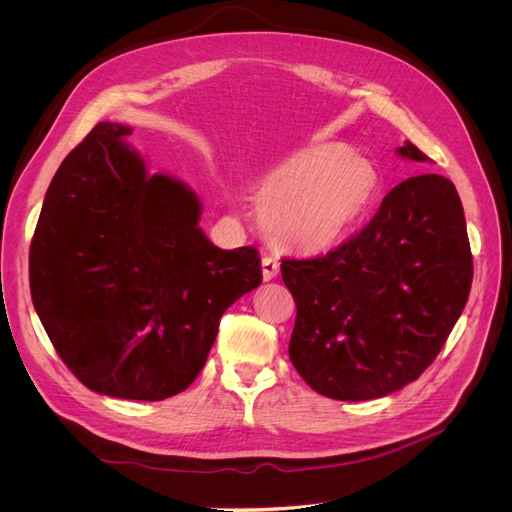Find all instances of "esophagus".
<instances>
[{
	"label": "esophagus",
	"mask_w": 512,
	"mask_h": 512,
	"mask_svg": "<svg viewBox=\"0 0 512 512\" xmlns=\"http://www.w3.org/2000/svg\"><path fill=\"white\" fill-rule=\"evenodd\" d=\"M277 273H280V260L273 256L262 258V277H265V282H271Z\"/></svg>",
	"instance_id": "esophagus-1"
}]
</instances>
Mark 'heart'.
Listing matches in <instances>:
<instances>
[{
    "label": "heart",
    "instance_id": "obj_1",
    "mask_svg": "<svg viewBox=\"0 0 512 512\" xmlns=\"http://www.w3.org/2000/svg\"><path fill=\"white\" fill-rule=\"evenodd\" d=\"M380 185L369 160L339 143L292 153L260 181L256 205L273 243L322 252L342 241L374 200Z\"/></svg>",
    "mask_w": 512,
    "mask_h": 512
}]
</instances>
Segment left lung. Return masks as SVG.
Here are the masks:
<instances>
[{
  "mask_svg": "<svg viewBox=\"0 0 512 512\" xmlns=\"http://www.w3.org/2000/svg\"><path fill=\"white\" fill-rule=\"evenodd\" d=\"M401 158L429 162L410 141ZM472 252L455 185L416 175L384 196L359 235L327 256L282 260L297 303L288 354L324 397L367 401L414 382L466 307Z\"/></svg>",
  "mask_w": 512,
  "mask_h": 512,
  "instance_id": "left-lung-1",
  "label": "left lung"
}]
</instances>
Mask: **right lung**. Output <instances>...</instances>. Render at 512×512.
<instances>
[{"label":"right lung","mask_w":512,"mask_h":512,"mask_svg":"<svg viewBox=\"0 0 512 512\" xmlns=\"http://www.w3.org/2000/svg\"><path fill=\"white\" fill-rule=\"evenodd\" d=\"M102 121L61 162L29 247V288L61 361L100 395L160 401L196 380L220 318L260 286L254 247L220 250L183 181L149 175Z\"/></svg>","instance_id":"right-lung-1"}]
</instances>
